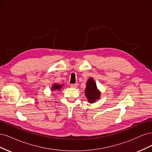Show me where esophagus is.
<instances>
[{"instance_id": "1", "label": "esophagus", "mask_w": 152, "mask_h": 152, "mask_svg": "<svg viewBox=\"0 0 152 152\" xmlns=\"http://www.w3.org/2000/svg\"><path fill=\"white\" fill-rule=\"evenodd\" d=\"M71 87H73V88H76V87H78V84H72L70 85Z\"/></svg>"}]
</instances>
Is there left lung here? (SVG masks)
Segmentation results:
<instances>
[{"instance_id":"8db88e82","label":"left lung","mask_w":152,"mask_h":152,"mask_svg":"<svg viewBox=\"0 0 152 152\" xmlns=\"http://www.w3.org/2000/svg\"><path fill=\"white\" fill-rule=\"evenodd\" d=\"M85 93L88 102L91 103L95 102L96 99L99 98L100 93L97 89V86L94 80L92 78H90L87 82Z\"/></svg>"}]
</instances>
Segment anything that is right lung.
Masks as SVG:
<instances>
[{"label":"right lung","instance_id":"obj_1","mask_svg":"<svg viewBox=\"0 0 152 152\" xmlns=\"http://www.w3.org/2000/svg\"><path fill=\"white\" fill-rule=\"evenodd\" d=\"M62 86H63V85H59V84H54L52 87V91H54V90H59V89L61 88Z\"/></svg>","mask_w":152,"mask_h":152}]
</instances>
